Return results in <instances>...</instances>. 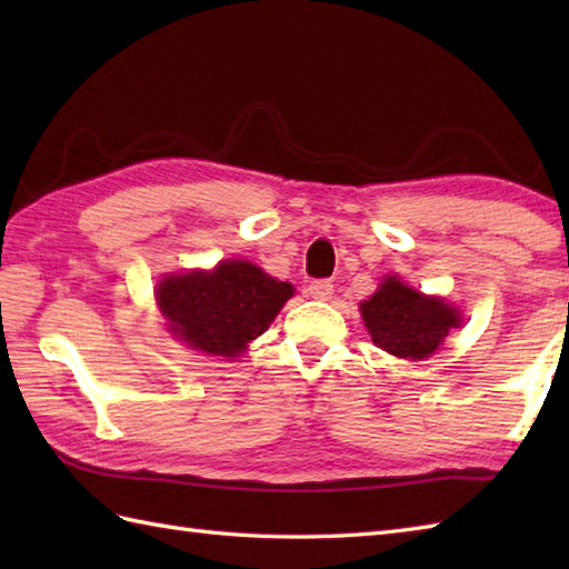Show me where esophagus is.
<instances>
[{
  "label": "esophagus",
  "instance_id": "esophagus-1",
  "mask_svg": "<svg viewBox=\"0 0 569 569\" xmlns=\"http://www.w3.org/2000/svg\"><path fill=\"white\" fill-rule=\"evenodd\" d=\"M332 291H335L332 281H312V283L306 288V293H308L310 298H316V300H330V298H332Z\"/></svg>",
  "mask_w": 569,
  "mask_h": 569
}]
</instances>
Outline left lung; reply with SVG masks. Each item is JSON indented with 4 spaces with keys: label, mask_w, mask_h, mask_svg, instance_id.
<instances>
[{
    "label": "left lung",
    "mask_w": 569,
    "mask_h": 569,
    "mask_svg": "<svg viewBox=\"0 0 569 569\" xmlns=\"http://www.w3.org/2000/svg\"><path fill=\"white\" fill-rule=\"evenodd\" d=\"M359 310L371 342L410 361L435 355L450 330L462 325L455 306L438 296L418 293L398 276H386L379 291L359 303Z\"/></svg>",
    "instance_id": "obj_1"
}]
</instances>
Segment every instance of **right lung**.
Masks as SVG:
<instances>
[{"label": "right lung", "instance_id": "obj_1", "mask_svg": "<svg viewBox=\"0 0 569 569\" xmlns=\"http://www.w3.org/2000/svg\"><path fill=\"white\" fill-rule=\"evenodd\" d=\"M293 296V286L241 259L212 271L166 273L156 286V303L168 330L190 349L212 357H239Z\"/></svg>", "mask_w": 569, "mask_h": 569}]
</instances>
